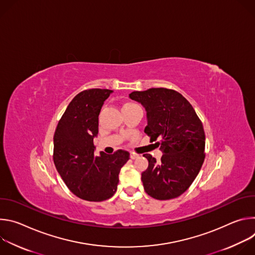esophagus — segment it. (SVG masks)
Masks as SVG:
<instances>
[{
  "label": "esophagus",
  "instance_id": "34e87169",
  "mask_svg": "<svg viewBox=\"0 0 255 255\" xmlns=\"http://www.w3.org/2000/svg\"><path fill=\"white\" fill-rule=\"evenodd\" d=\"M130 157H131L132 159H135V158H137V157H138V155H137V154H135V153H133V152H131V153H130Z\"/></svg>",
  "mask_w": 255,
  "mask_h": 255
}]
</instances>
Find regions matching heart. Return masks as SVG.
I'll return each mask as SVG.
<instances>
[{
  "mask_svg": "<svg viewBox=\"0 0 255 255\" xmlns=\"http://www.w3.org/2000/svg\"><path fill=\"white\" fill-rule=\"evenodd\" d=\"M133 105H135V104H133V103H125L124 105H123V107H129V106H133ZM122 107V108H123Z\"/></svg>",
  "mask_w": 255,
  "mask_h": 255,
  "instance_id": "obj_1",
  "label": "heart"
}]
</instances>
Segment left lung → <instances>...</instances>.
I'll list each match as a JSON object with an SVG mask.
<instances>
[{"mask_svg":"<svg viewBox=\"0 0 255 255\" xmlns=\"http://www.w3.org/2000/svg\"><path fill=\"white\" fill-rule=\"evenodd\" d=\"M130 99L146 110L144 132L157 142L161 162L150 154L147 169L141 173L143 187L156 200H170L184 194L197 177L205 159L203 124L189 101L174 90L152 88L132 92ZM156 144V143H155Z\"/></svg>","mask_w":255,"mask_h":255,"instance_id":"left-lung-1","label":"left lung"}]
</instances>
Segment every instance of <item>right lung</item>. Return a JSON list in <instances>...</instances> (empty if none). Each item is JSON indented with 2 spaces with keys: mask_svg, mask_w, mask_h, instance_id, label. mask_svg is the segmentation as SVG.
<instances>
[{
  "mask_svg": "<svg viewBox=\"0 0 255 255\" xmlns=\"http://www.w3.org/2000/svg\"><path fill=\"white\" fill-rule=\"evenodd\" d=\"M113 91L90 89L71 100L59 120L53 137V161L72 194L90 201L110 199L117 191L119 172L129 152L95 155L94 138L99 132V115Z\"/></svg>",
  "mask_w": 255,
  "mask_h": 255,
  "instance_id": "right-lung-1",
  "label": "right lung"
}]
</instances>
